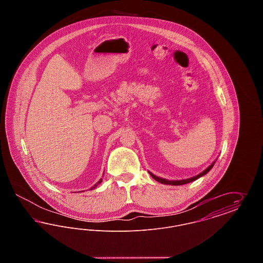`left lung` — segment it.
I'll return each mask as SVG.
<instances>
[{"label": "left lung", "mask_w": 263, "mask_h": 263, "mask_svg": "<svg viewBox=\"0 0 263 263\" xmlns=\"http://www.w3.org/2000/svg\"><path fill=\"white\" fill-rule=\"evenodd\" d=\"M217 161V160H216ZM216 161H214L206 170H204L202 173H200L199 175H195V176H193V177H190V178H186V179H180V180H168V179H165V178H162V177H159V176H157V175H153L151 172H149V174H150L151 176L155 179V180H157V181H159V182H161V183H163V184H170V185H182V184H186V183H189V182H192V181H194V180H196V179H198L199 177L201 176H203V175H206V174H208L210 171H211V168L213 167V165L215 164L216 163Z\"/></svg>", "instance_id": "8db88e82"}]
</instances>
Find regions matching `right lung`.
I'll list each match as a JSON object with an SVG mask.
<instances>
[{
  "label": "right lung",
  "mask_w": 263,
  "mask_h": 263,
  "mask_svg": "<svg viewBox=\"0 0 263 263\" xmlns=\"http://www.w3.org/2000/svg\"><path fill=\"white\" fill-rule=\"evenodd\" d=\"M101 181H102V179H101V178H100V181H98V182H97V183H96V184H95V185H93V186H91V187L89 188V189H90V190H92V189H95V188L97 187V186H98V185H99V184H100V183H101Z\"/></svg>",
  "instance_id": "right-lung-1"
}]
</instances>
